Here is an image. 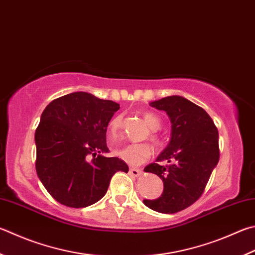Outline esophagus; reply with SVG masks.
<instances>
[{"instance_id": "obj_1", "label": "esophagus", "mask_w": 255, "mask_h": 255, "mask_svg": "<svg viewBox=\"0 0 255 255\" xmlns=\"http://www.w3.org/2000/svg\"><path fill=\"white\" fill-rule=\"evenodd\" d=\"M129 174L135 176V177H139V176L142 174V172L138 168H130V169H129Z\"/></svg>"}]
</instances>
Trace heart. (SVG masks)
Listing matches in <instances>:
<instances>
[{
  "label": "heart",
  "instance_id": "heart-1",
  "mask_svg": "<svg viewBox=\"0 0 255 255\" xmlns=\"http://www.w3.org/2000/svg\"><path fill=\"white\" fill-rule=\"evenodd\" d=\"M143 119H145L146 124L150 129L149 136L148 139L151 141L152 145L155 147L161 146V139L156 131L159 130L161 127L160 119L157 117L156 115L151 113H145L143 114ZM124 123V116L123 115H116L115 117L110 119L108 124V132L109 136L112 138H116L119 136L120 130H122ZM120 158L126 161V163L130 165H140L143 161H146L151 156V148L148 143L141 142V143H128V145L124 146L119 149L116 150Z\"/></svg>",
  "mask_w": 255,
  "mask_h": 255
}]
</instances>
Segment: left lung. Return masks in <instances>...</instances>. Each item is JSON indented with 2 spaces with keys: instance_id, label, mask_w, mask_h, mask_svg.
Segmentation results:
<instances>
[{
  "instance_id": "1",
  "label": "left lung",
  "mask_w": 255,
  "mask_h": 255,
  "mask_svg": "<svg viewBox=\"0 0 255 255\" xmlns=\"http://www.w3.org/2000/svg\"><path fill=\"white\" fill-rule=\"evenodd\" d=\"M150 106L168 115L172 138L157 157V161L168 164L152 163L143 168L164 183L161 196L143 200V204L156 212L174 214L191 206L204 192L220 159L219 131L205 110L184 97H165Z\"/></svg>"
}]
</instances>
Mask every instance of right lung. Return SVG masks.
Segmentation results:
<instances>
[{"mask_svg":"<svg viewBox=\"0 0 255 255\" xmlns=\"http://www.w3.org/2000/svg\"><path fill=\"white\" fill-rule=\"evenodd\" d=\"M119 105L88 92L51 101L35 130V169L60 204L87 207L105 196L115 173H127L118 157H106L107 127Z\"/></svg>","mask_w":255,"mask_h":255,"instance_id":"add662e5","label":"right lung"}]
</instances>
